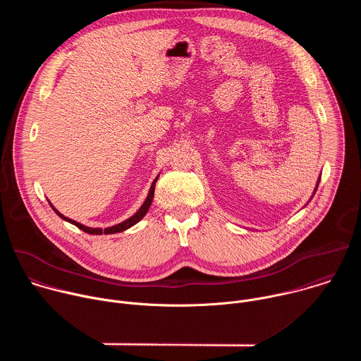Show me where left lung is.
<instances>
[{
  "mask_svg": "<svg viewBox=\"0 0 361 361\" xmlns=\"http://www.w3.org/2000/svg\"><path fill=\"white\" fill-rule=\"evenodd\" d=\"M320 178H322V176H320V177H319V180H317V184H316V188H314V191H313V195H314V194H316V191H317V187H319V183H320ZM313 195H312V198H313ZM312 198H310V200H312Z\"/></svg>",
  "mask_w": 361,
  "mask_h": 361,
  "instance_id": "1",
  "label": "left lung"
}]
</instances>
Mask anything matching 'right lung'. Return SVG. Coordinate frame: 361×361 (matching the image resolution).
I'll use <instances>...</instances> for the list:
<instances>
[{"label":"right lung","mask_w":361,"mask_h":361,"mask_svg":"<svg viewBox=\"0 0 361 361\" xmlns=\"http://www.w3.org/2000/svg\"><path fill=\"white\" fill-rule=\"evenodd\" d=\"M159 177H160V174L154 178V181L151 183V187H149V190H148V194H147V197H145V200H144V202L141 204V207L137 210V213L135 214H133L130 219H127V220H124V221H121V223H118V224H116V226H111V227H107V228H99V227H87V226H84V224H81V223H78V221H74V220H71V219H68V217H66V216H63L53 204H51V201L48 200V204L51 205V209H53L54 212H56V214L57 216H60V219H63L64 221H67V223H71V224H74L75 227H78L80 230H82V231H85V233H88V234H92V235H101V234H116V233H121V231H126V230H128L130 227H133L134 224H137L145 214H147V212H148V209H149V205H151V202H152V198H154V188H156V183H157V180H159Z\"/></svg>","instance_id":"add662e5"}]
</instances>
